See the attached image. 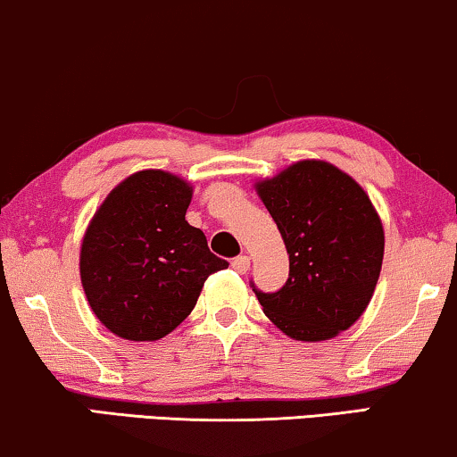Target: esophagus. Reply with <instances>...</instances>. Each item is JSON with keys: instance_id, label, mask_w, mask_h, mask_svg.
Wrapping results in <instances>:
<instances>
[{"instance_id": "esophagus-1", "label": "esophagus", "mask_w": 457, "mask_h": 457, "mask_svg": "<svg viewBox=\"0 0 457 457\" xmlns=\"http://www.w3.org/2000/svg\"><path fill=\"white\" fill-rule=\"evenodd\" d=\"M233 270H237L239 274H245L249 270V255H237V258L230 262Z\"/></svg>"}]
</instances>
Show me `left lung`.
Instances as JSON below:
<instances>
[{"instance_id": "1", "label": "left lung", "mask_w": 457, "mask_h": 457, "mask_svg": "<svg viewBox=\"0 0 457 457\" xmlns=\"http://www.w3.org/2000/svg\"><path fill=\"white\" fill-rule=\"evenodd\" d=\"M289 253L277 293H253L264 314L295 341H327L370 303L385 253L383 222L370 197L339 168L302 160L255 183Z\"/></svg>"}]
</instances>
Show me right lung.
I'll use <instances>...</instances> for the list:
<instances>
[{"label":"right lung","instance_id":"obj_1","mask_svg":"<svg viewBox=\"0 0 457 457\" xmlns=\"http://www.w3.org/2000/svg\"><path fill=\"white\" fill-rule=\"evenodd\" d=\"M193 187L177 174H130L99 205L80 245V283L99 322L158 341L195 308L205 278L228 266L185 220Z\"/></svg>","mask_w":457,"mask_h":457}]
</instances>
